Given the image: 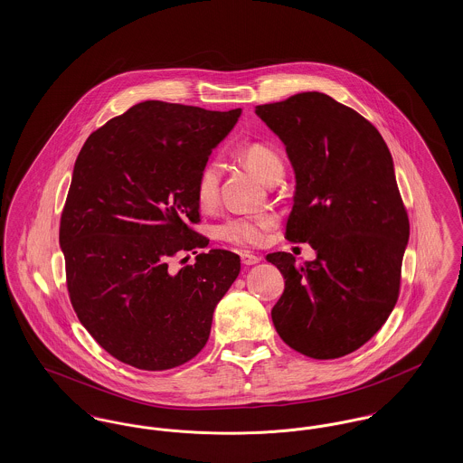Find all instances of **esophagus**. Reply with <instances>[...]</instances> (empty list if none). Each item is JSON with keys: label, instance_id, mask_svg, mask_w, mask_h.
Returning <instances> with one entry per match:
<instances>
[{"label": "esophagus", "instance_id": "34e87169", "mask_svg": "<svg viewBox=\"0 0 463 463\" xmlns=\"http://www.w3.org/2000/svg\"><path fill=\"white\" fill-rule=\"evenodd\" d=\"M241 262L244 265L259 264V262H260V257H257V255H253V253H250V251H242Z\"/></svg>", "mask_w": 463, "mask_h": 463}]
</instances>
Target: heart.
Listing matches in <instances>:
<instances>
[{
	"label": "heart",
	"instance_id": "1",
	"mask_svg": "<svg viewBox=\"0 0 463 463\" xmlns=\"http://www.w3.org/2000/svg\"><path fill=\"white\" fill-rule=\"evenodd\" d=\"M241 159L251 172L262 180L283 172V159L270 146L262 142L246 144L241 149ZM222 166L219 161H206L196 178V199L203 208H210L219 199ZM276 217L270 213H242L222 222L219 225V238L238 246H260L267 238V231L274 227Z\"/></svg>",
	"mask_w": 463,
	"mask_h": 463
}]
</instances>
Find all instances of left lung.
Masks as SVG:
<instances>
[{
    "instance_id": "obj_1",
    "label": "left lung",
    "mask_w": 463,
    "mask_h": 463,
    "mask_svg": "<svg viewBox=\"0 0 463 463\" xmlns=\"http://www.w3.org/2000/svg\"><path fill=\"white\" fill-rule=\"evenodd\" d=\"M295 170L287 240L317 257L267 255L285 281L272 323L291 349L335 359L364 345L396 306L410 221L392 156L359 112L319 91L255 108Z\"/></svg>"
}]
</instances>
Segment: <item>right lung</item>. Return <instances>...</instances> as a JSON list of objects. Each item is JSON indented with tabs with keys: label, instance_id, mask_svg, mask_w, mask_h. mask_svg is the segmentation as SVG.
I'll return each mask as SVG.
<instances>
[{
	"label": "right lung",
	"instance_id": "add662e5",
	"mask_svg": "<svg viewBox=\"0 0 463 463\" xmlns=\"http://www.w3.org/2000/svg\"><path fill=\"white\" fill-rule=\"evenodd\" d=\"M241 109L146 100L90 135L74 163L59 241L67 291L97 344L138 370L191 361L241 260L227 250L168 269L176 252L208 246L196 178Z\"/></svg>",
	"mask_w": 463,
	"mask_h": 463
}]
</instances>
